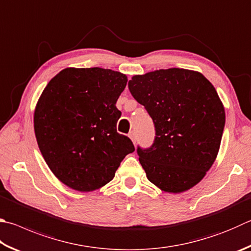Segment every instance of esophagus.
<instances>
[{
  "instance_id": "obj_1",
  "label": "esophagus",
  "mask_w": 251,
  "mask_h": 251,
  "mask_svg": "<svg viewBox=\"0 0 251 251\" xmlns=\"http://www.w3.org/2000/svg\"><path fill=\"white\" fill-rule=\"evenodd\" d=\"M129 138L131 139V141H133L134 144H136V137H135V134L133 133V131H131V133L129 134Z\"/></svg>"
}]
</instances>
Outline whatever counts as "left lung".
Segmentation results:
<instances>
[{
	"instance_id": "obj_1",
	"label": "left lung",
	"mask_w": 251,
	"mask_h": 251,
	"mask_svg": "<svg viewBox=\"0 0 251 251\" xmlns=\"http://www.w3.org/2000/svg\"><path fill=\"white\" fill-rule=\"evenodd\" d=\"M128 89L156 130L149 148L137 147L148 180L169 193L193 188L215 161L225 126L215 88L200 72L170 68L134 75Z\"/></svg>"
}]
</instances>
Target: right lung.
<instances>
[{"instance_id":"obj_1","label":"right lung","mask_w":251,"mask_h":251,"mask_svg":"<svg viewBox=\"0 0 251 251\" xmlns=\"http://www.w3.org/2000/svg\"><path fill=\"white\" fill-rule=\"evenodd\" d=\"M127 83L121 72L67 68L53 76L37 102L34 128L40 152L63 184L80 192L102 188L134 152L117 133L116 102Z\"/></svg>"}]
</instances>
